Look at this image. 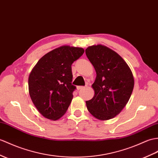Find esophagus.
I'll return each mask as SVG.
<instances>
[{"mask_svg":"<svg viewBox=\"0 0 158 158\" xmlns=\"http://www.w3.org/2000/svg\"><path fill=\"white\" fill-rule=\"evenodd\" d=\"M85 87L84 86H77V90H80V89H85Z\"/></svg>","mask_w":158,"mask_h":158,"instance_id":"obj_1","label":"esophagus"}]
</instances>
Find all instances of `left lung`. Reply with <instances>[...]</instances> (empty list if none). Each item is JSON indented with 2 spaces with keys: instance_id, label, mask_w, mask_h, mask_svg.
<instances>
[{
  "instance_id": "obj_1",
  "label": "left lung",
  "mask_w": 158,
  "mask_h": 158,
  "mask_svg": "<svg viewBox=\"0 0 158 158\" xmlns=\"http://www.w3.org/2000/svg\"><path fill=\"white\" fill-rule=\"evenodd\" d=\"M86 56L96 72L94 96L86 102L88 111L100 120L113 118L129 102L134 87L130 67L115 51L102 45L88 46Z\"/></svg>"
}]
</instances>
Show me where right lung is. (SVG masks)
<instances>
[{"instance_id":"obj_1","label":"right lung","mask_w":158,"mask_h":158,"mask_svg":"<svg viewBox=\"0 0 158 158\" xmlns=\"http://www.w3.org/2000/svg\"><path fill=\"white\" fill-rule=\"evenodd\" d=\"M79 47L62 46L43 56L28 78L29 94L35 107L51 120L63 116L76 88L72 85L71 64L84 53Z\"/></svg>"}]
</instances>
